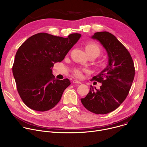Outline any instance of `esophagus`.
<instances>
[{"instance_id": "34e87169", "label": "esophagus", "mask_w": 147, "mask_h": 147, "mask_svg": "<svg viewBox=\"0 0 147 147\" xmlns=\"http://www.w3.org/2000/svg\"><path fill=\"white\" fill-rule=\"evenodd\" d=\"M73 83H74V84H81V82H80V81H78V80H73Z\"/></svg>"}]
</instances>
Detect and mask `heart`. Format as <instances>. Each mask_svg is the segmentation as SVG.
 <instances>
[{"instance_id":"b5f03b06","label":"heart","mask_w":147,"mask_h":147,"mask_svg":"<svg viewBox=\"0 0 147 147\" xmlns=\"http://www.w3.org/2000/svg\"><path fill=\"white\" fill-rule=\"evenodd\" d=\"M86 50L88 54L90 55H93L97 57L99 56L101 52L100 48L95 43L89 42L86 46ZM86 69H77L74 70V75L77 78L82 77V71H86Z\"/></svg>"}]
</instances>
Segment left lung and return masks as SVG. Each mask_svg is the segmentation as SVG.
Here are the masks:
<instances>
[{"label":"left lung","mask_w":147,"mask_h":147,"mask_svg":"<svg viewBox=\"0 0 147 147\" xmlns=\"http://www.w3.org/2000/svg\"><path fill=\"white\" fill-rule=\"evenodd\" d=\"M99 40L108 55L107 67L92 80L102 83L99 90L91 86L87 95L81 99L87 110L97 115L116 109L126 98L135 75V68L128 50L113 34L97 32L91 37Z\"/></svg>","instance_id":"obj_1"}]
</instances>
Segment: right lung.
I'll return each mask as SVG.
<instances>
[{
  "instance_id": "right-lung-1",
  "label": "right lung",
  "mask_w": 147,
  "mask_h": 147,
  "mask_svg": "<svg viewBox=\"0 0 147 147\" xmlns=\"http://www.w3.org/2000/svg\"><path fill=\"white\" fill-rule=\"evenodd\" d=\"M81 37L80 34L63 38L42 32L35 34L20 47L13 73L20 98L31 109L45 112L54 108L65 89L68 78H55L52 69L61 62Z\"/></svg>"
}]
</instances>
